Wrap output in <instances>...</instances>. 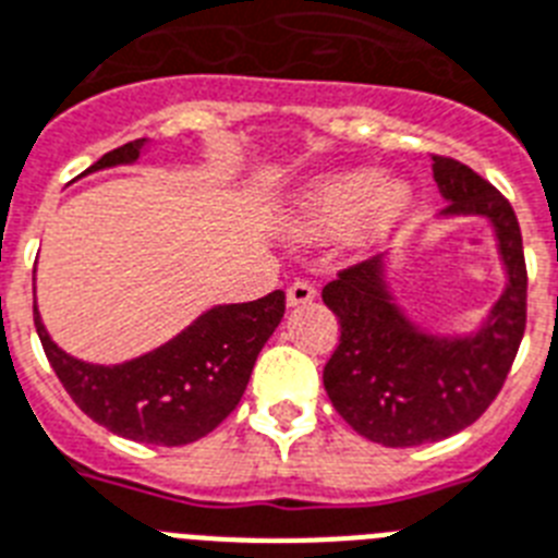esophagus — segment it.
<instances>
[{"mask_svg":"<svg viewBox=\"0 0 558 558\" xmlns=\"http://www.w3.org/2000/svg\"><path fill=\"white\" fill-rule=\"evenodd\" d=\"M318 298V289L312 287L310 280H294L287 289V303L289 306H306Z\"/></svg>","mask_w":558,"mask_h":558,"instance_id":"obj_1","label":"esophagus"}]
</instances>
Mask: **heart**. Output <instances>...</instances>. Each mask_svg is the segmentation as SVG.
Listing matches in <instances>:
<instances>
[{
	"mask_svg": "<svg viewBox=\"0 0 558 558\" xmlns=\"http://www.w3.org/2000/svg\"><path fill=\"white\" fill-rule=\"evenodd\" d=\"M410 208L412 192L404 180L341 171L303 189L294 203V223L310 238H335L352 229L361 243H378L404 223Z\"/></svg>",
	"mask_w": 558,
	"mask_h": 558,
	"instance_id": "obj_1",
	"label": "heart"
}]
</instances>
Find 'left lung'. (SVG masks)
<instances>
[{
    "instance_id": "obj_1",
    "label": "left lung",
    "mask_w": 558,
    "mask_h": 558,
    "mask_svg": "<svg viewBox=\"0 0 558 558\" xmlns=\"http://www.w3.org/2000/svg\"><path fill=\"white\" fill-rule=\"evenodd\" d=\"M433 177L447 201L436 220L490 223L505 289L473 332H433L396 301L384 255L326 283L324 303L341 324L324 366L326 396L357 436L384 447H418L470 427L499 396L527 320L522 232L510 203L450 157H433Z\"/></svg>"
}]
</instances>
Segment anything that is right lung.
<instances>
[{
	"instance_id": "right-lung-1",
	"label": "right lung",
	"mask_w": 558,
	"mask_h": 558,
	"mask_svg": "<svg viewBox=\"0 0 558 558\" xmlns=\"http://www.w3.org/2000/svg\"><path fill=\"white\" fill-rule=\"evenodd\" d=\"M151 146L134 140L102 154L85 174L134 166ZM287 312V294L248 303H217L146 355L122 364H88L51 341L34 301L36 335L53 373L76 407L140 444L180 447L208 436L240 404L255 361Z\"/></svg>"
}]
</instances>
